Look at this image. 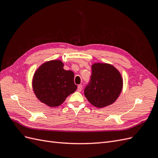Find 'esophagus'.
Segmentation results:
<instances>
[{"instance_id": "obj_1", "label": "esophagus", "mask_w": 158, "mask_h": 158, "mask_svg": "<svg viewBox=\"0 0 158 158\" xmlns=\"http://www.w3.org/2000/svg\"><path fill=\"white\" fill-rule=\"evenodd\" d=\"M78 92H81V91H82V84H80V85H78Z\"/></svg>"}]
</instances>
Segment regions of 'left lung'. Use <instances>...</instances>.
I'll use <instances>...</instances> for the list:
<instances>
[{"instance_id": "1", "label": "left lung", "mask_w": 158, "mask_h": 158, "mask_svg": "<svg viewBox=\"0 0 158 158\" xmlns=\"http://www.w3.org/2000/svg\"><path fill=\"white\" fill-rule=\"evenodd\" d=\"M84 95L94 106L102 108L116 101L123 89V78L119 71L111 64L94 63Z\"/></svg>"}]
</instances>
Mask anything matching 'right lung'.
I'll return each mask as SVG.
<instances>
[{
	"mask_svg": "<svg viewBox=\"0 0 158 158\" xmlns=\"http://www.w3.org/2000/svg\"><path fill=\"white\" fill-rule=\"evenodd\" d=\"M63 66V63L59 60L47 61L33 75V92L40 102L49 107L59 106L77 89L74 73L65 70Z\"/></svg>",
	"mask_w": 158,
	"mask_h": 158,
	"instance_id": "right-lung-1",
	"label": "right lung"
}]
</instances>
